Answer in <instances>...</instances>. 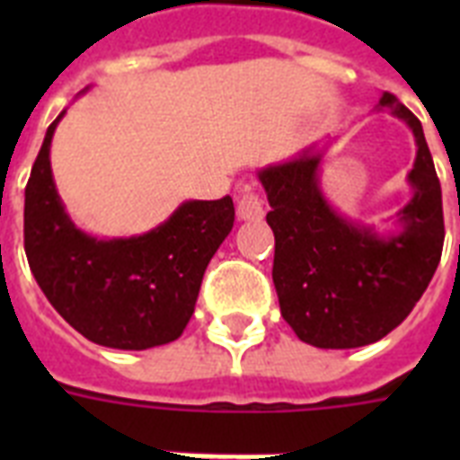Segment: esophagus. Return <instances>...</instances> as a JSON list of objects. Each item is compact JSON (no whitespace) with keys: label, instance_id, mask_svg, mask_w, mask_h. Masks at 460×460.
Returning a JSON list of instances; mask_svg holds the SVG:
<instances>
[{"label":"esophagus","instance_id":"34e87169","mask_svg":"<svg viewBox=\"0 0 460 460\" xmlns=\"http://www.w3.org/2000/svg\"><path fill=\"white\" fill-rule=\"evenodd\" d=\"M238 219H243V222H252V219H262L265 217V202L260 198L258 193H248L241 195V200H238Z\"/></svg>","mask_w":460,"mask_h":460}]
</instances>
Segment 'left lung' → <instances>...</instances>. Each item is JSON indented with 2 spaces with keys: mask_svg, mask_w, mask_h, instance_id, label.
Instances as JSON below:
<instances>
[{
  "mask_svg": "<svg viewBox=\"0 0 460 460\" xmlns=\"http://www.w3.org/2000/svg\"><path fill=\"white\" fill-rule=\"evenodd\" d=\"M413 131V198L399 209V229L339 215L320 188L324 147L313 143L288 162L260 169L274 231L272 279L284 320L317 349H358L396 329L425 294L444 245L442 186L422 124L392 95L379 97Z\"/></svg>",
  "mask_w": 460,
  "mask_h": 460,
  "instance_id": "8db88e82",
  "label": "left lung"
}]
</instances>
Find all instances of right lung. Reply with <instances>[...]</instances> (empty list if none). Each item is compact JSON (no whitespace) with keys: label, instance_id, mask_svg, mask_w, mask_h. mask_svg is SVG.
I'll return each instance as SVG.
<instances>
[{"label":"right lung","instance_id":"add662e5","mask_svg":"<svg viewBox=\"0 0 460 460\" xmlns=\"http://www.w3.org/2000/svg\"><path fill=\"white\" fill-rule=\"evenodd\" d=\"M45 133L25 186L23 241L31 272L64 320L107 349L146 350L179 339L202 274L234 226V200H186L147 234L95 238L71 222L57 193Z\"/></svg>","mask_w":460,"mask_h":460}]
</instances>
